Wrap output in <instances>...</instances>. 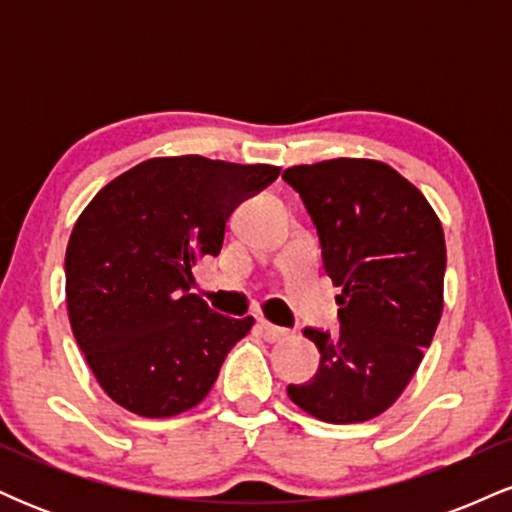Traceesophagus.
Masks as SVG:
<instances>
[{
    "label": "esophagus",
    "instance_id": "esophagus-1",
    "mask_svg": "<svg viewBox=\"0 0 512 512\" xmlns=\"http://www.w3.org/2000/svg\"><path fill=\"white\" fill-rule=\"evenodd\" d=\"M260 330L264 332V339H269V342H279V339L289 337V330H286V327L272 325L269 320H260Z\"/></svg>",
    "mask_w": 512,
    "mask_h": 512
}]
</instances>
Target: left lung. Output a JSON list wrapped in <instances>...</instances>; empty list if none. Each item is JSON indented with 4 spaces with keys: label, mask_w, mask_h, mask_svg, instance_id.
I'll return each mask as SVG.
<instances>
[{
    "label": "left lung",
    "mask_w": 512,
    "mask_h": 512,
    "mask_svg": "<svg viewBox=\"0 0 512 512\" xmlns=\"http://www.w3.org/2000/svg\"><path fill=\"white\" fill-rule=\"evenodd\" d=\"M303 199L337 296L339 334L305 327L320 351L291 402L327 424L383 414L409 385L443 313L445 236L426 197L397 170L332 158L281 175Z\"/></svg>",
    "instance_id": "left-lung-1"
}]
</instances>
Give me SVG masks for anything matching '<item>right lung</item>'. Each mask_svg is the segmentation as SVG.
Segmentation results:
<instances>
[{
	"label": "right lung",
	"mask_w": 512,
	"mask_h": 512,
	"mask_svg": "<svg viewBox=\"0 0 512 512\" xmlns=\"http://www.w3.org/2000/svg\"><path fill=\"white\" fill-rule=\"evenodd\" d=\"M276 166L149 158L103 187L64 257L76 344L113 402L146 419L197 407L252 317L214 313L192 269L221 252L226 221Z\"/></svg>",
	"instance_id": "1"
}]
</instances>
